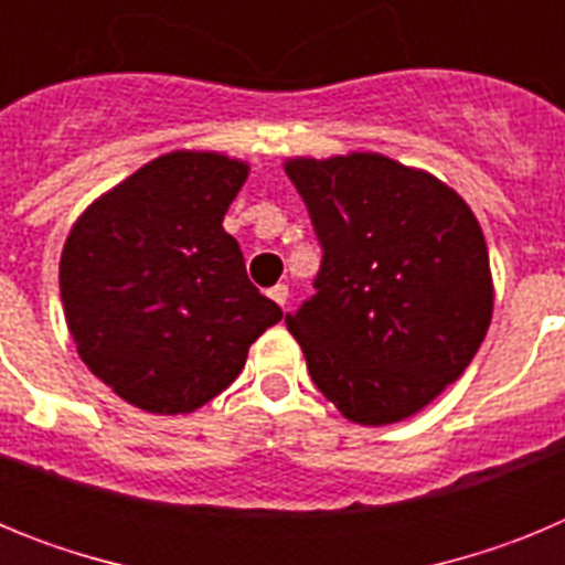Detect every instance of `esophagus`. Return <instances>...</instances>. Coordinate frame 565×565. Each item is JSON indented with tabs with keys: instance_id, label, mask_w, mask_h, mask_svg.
<instances>
[{
	"instance_id": "obj_1",
	"label": "esophagus",
	"mask_w": 565,
	"mask_h": 565,
	"mask_svg": "<svg viewBox=\"0 0 565 565\" xmlns=\"http://www.w3.org/2000/svg\"><path fill=\"white\" fill-rule=\"evenodd\" d=\"M268 297H271L274 302L282 308V311H286V306H288V286H286V282H277L274 288H268Z\"/></svg>"
}]
</instances>
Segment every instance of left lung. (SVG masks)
<instances>
[{"label":"left lung","instance_id":"1","mask_svg":"<svg viewBox=\"0 0 565 565\" xmlns=\"http://www.w3.org/2000/svg\"><path fill=\"white\" fill-rule=\"evenodd\" d=\"M322 248L288 313L322 396L356 424H393L456 382L487 337V239L433 174L384 154L286 163Z\"/></svg>","mask_w":565,"mask_h":565}]
</instances>
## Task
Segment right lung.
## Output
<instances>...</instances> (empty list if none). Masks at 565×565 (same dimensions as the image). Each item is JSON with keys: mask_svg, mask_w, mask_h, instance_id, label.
Masks as SVG:
<instances>
[{"mask_svg": "<svg viewBox=\"0 0 565 565\" xmlns=\"http://www.w3.org/2000/svg\"><path fill=\"white\" fill-rule=\"evenodd\" d=\"M246 163L169 152L98 198L62 252L64 317L89 371L149 413H192L282 319L254 288L223 214Z\"/></svg>", "mask_w": 565, "mask_h": 565, "instance_id": "right-lung-1", "label": "right lung"}]
</instances>
